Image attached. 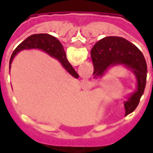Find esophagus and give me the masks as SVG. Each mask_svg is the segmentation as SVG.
I'll return each mask as SVG.
<instances>
[{
    "label": "esophagus",
    "instance_id": "esophagus-1",
    "mask_svg": "<svg viewBox=\"0 0 153 153\" xmlns=\"http://www.w3.org/2000/svg\"><path fill=\"white\" fill-rule=\"evenodd\" d=\"M83 83H84V84L86 85V86L88 87L90 85V83H89V82H88V79H84L83 81Z\"/></svg>",
    "mask_w": 153,
    "mask_h": 153
}]
</instances>
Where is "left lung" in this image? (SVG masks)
<instances>
[{"label": "left lung", "mask_w": 153, "mask_h": 153, "mask_svg": "<svg viewBox=\"0 0 153 153\" xmlns=\"http://www.w3.org/2000/svg\"><path fill=\"white\" fill-rule=\"evenodd\" d=\"M94 79H102L114 66L121 65L131 71L136 88L124 102L125 114L134 111L144 92L147 80V63L142 51L135 45L120 37H106L98 41L91 51Z\"/></svg>", "instance_id": "1"}]
</instances>
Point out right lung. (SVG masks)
Returning a JSON list of instances; mask_svg holds the SVG:
<instances>
[{"label":"right lung","mask_w":153,"mask_h":153,"mask_svg":"<svg viewBox=\"0 0 153 153\" xmlns=\"http://www.w3.org/2000/svg\"><path fill=\"white\" fill-rule=\"evenodd\" d=\"M31 49H38L48 54L50 56L56 58L59 60L64 69L66 70L70 75L74 78L78 79L79 75L74 70L72 65L68 61L66 58V54L65 52L63 46L61 45L60 41L54 36L47 33H38L29 36L25 41H23L18 47L15 48L12 54L10 60V69L11 67V63L14 57L17 54L24 50H31Z\"/></svg>","instance_id":"obj_1"}]
</instances>
